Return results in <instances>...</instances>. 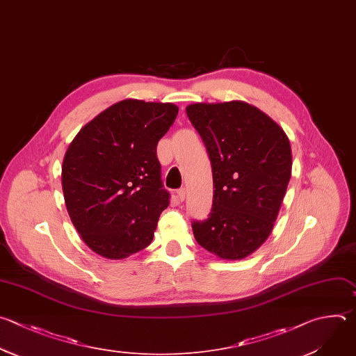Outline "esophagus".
Returning a JSON list of instances; mask_svg holds the SVG:
<instances>
[{"instance_id": "esophagus-1", "label": "esophagus", "mask_w": 356, "mask_h": 356, "mask_svg": "<svg viewBox=\"0 0 356 356\" xmlns=\"http://www.w3.org/2000/svg\"><path fill=\"white\" fill-rule=\"evenodd\" d=\"M176 194H177L179 201H184V198H186V188H179Z\"/></svg>"}]
</instances>
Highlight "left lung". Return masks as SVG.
<instances>
[{
    "instance_id": "1",
    "label": "left lung",
    "mask_w": 356,
    "mask_h": 356,
    "mask_svg": "<svg viewBox=\"0 0 356 356\" xmlns=\"http://www.w3.org/2000/svg\"><path fill=\"white\" fill-rule=\"evenodd\" d=\"M212 168L209 216L193 220L201 248L223 260H241L270 236L292 172L284 130L257 107L232 100L186 107Z\"/></svg>"
}]
</instances>
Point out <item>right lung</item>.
Here are the masks:
<instances>
[{
    "label": "right lung",
    "mask_w": 356,
    "mask_h": 356,
    "mask_svg": "<svg viewBox=\"0 0 356 356\" xmlns=\"http://www.w3.org/2000/svg\"><path fill=\"white\" fill-rule=\"evenodd\" d=\"M177 111L173 103L126 99L97 114L70 144L61 169L65 207L99 256L126 259L152 242L170 200L156 145Z\"/></svg>",
    "instance_id": "add662e5"
}]
</instances>
